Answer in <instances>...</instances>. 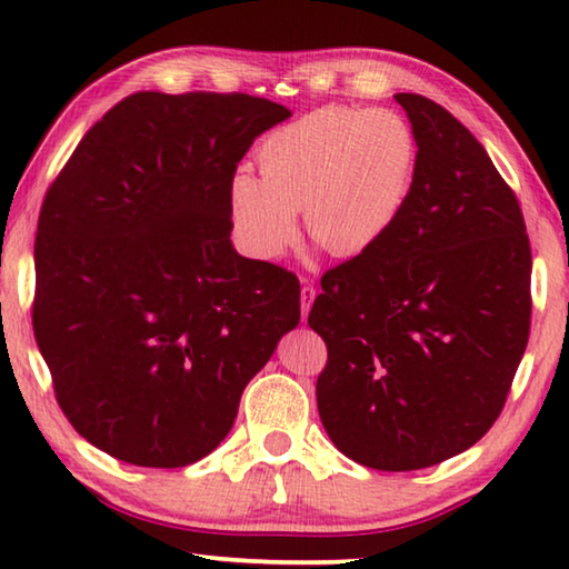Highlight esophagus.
Returning a JSON list of instances; mask_svg holds the SVG:
<instances>
[{
  "instance_id": "34e87169",
  "label": "esophagus",
  "mask_w": 569,
  "mask_h": 569,
  "mask_svg": "<svg viewBox=\"0 0 569 569\" xmlns=\"http://www.w3.org/2000/svg\"><path fill=\"white\" fill-rule=\"evenodd\" d=\"M313 298H316V288L311 283H303L301 286V311H303V319H306L308 308H311V303H313Z\"/></svg>"
}]
</instances>
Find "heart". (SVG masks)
<instances>
[{
  "instance_id": "b5f03b06",
  "label": "heart",
  "mask_w": 569,
  "mask_h": 569,
  "mask_svg": "<svg viewBox=\"0 0 569 569\" xmlns=\"http://www.w3.org/2000/svg\"><path fill=\"white\" fill-rule=\"evenodd\" d=\"M256 160L261 178L236 172L228 188L230 223L246 253L281 256L303 210L308 238L346 258L377 246L403 213L419 146L397 112L323 104L268 134Z\"/></svg>"
}]
</instances>
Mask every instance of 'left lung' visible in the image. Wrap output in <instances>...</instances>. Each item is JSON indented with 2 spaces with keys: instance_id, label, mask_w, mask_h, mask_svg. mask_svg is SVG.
<instances>
[{
  "instance_id": "8db88e82",
  "label": "left lung",
  "mask_w": 569,
  "mask_h": 569,
  "mask_svg": "<svg viewBox=\"0 0 569 569\" xmlns=\"http://www.w3.org/2000/svg\"><path fill=\"white\" fill-rule=\"evenodd\" d=\"M417 134L409 203L377 246L323 273L308 326L329 361L323 429L381 471L439 465L492 429L532 319V250L515 190L435 100L399 92Z\"/></svg>"
}]
</instances>
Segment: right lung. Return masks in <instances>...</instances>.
I'll return each mask as SVG.
<instances>
[{
  "mask_svg": "<svg viewBox=\"0 0 569 569\" xmlns=\"http://www.w3.org/2000/svg\"><path fill=\"white\" fill-rule=\"evenodd\" d=\"M286 118L246 92L130 94L47 188L34 339L67 421L110 457L172 469L210 455L301 319L298 278L230 243L238 162Z\"/></svg>",
  "mask_w": 569,
  "mask_h": 569,
  "instance_id": "1",
  "label": "right lung"
}]
</instances>
